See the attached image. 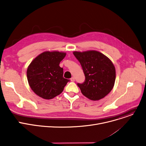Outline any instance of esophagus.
Returning <instances> with one entry per match:
<instances>
[{
  "mask_svg": "<svg viewBox=\"0 0 146 146\" xmlns=\"http://www.w3.org/2000/svg\"><path fill=\"white\" fill-rule=\"evenodd\" d=\"M70 80H71V81L74 82V81H75V78H74V77H72V78L70 79Z\"/></svg>",
  "mask_w": 146,
  "mask_h": 146,
  "instance_id": "obj_1",
  "label": "esophagus"
}]
</instances>
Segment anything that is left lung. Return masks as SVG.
<instances>
[{"label": "left lung", "instance_id": "8db88e82", "mask_svg": "<svg viewBox=\"0 0 146 146\" xmlns=\"http://www.w3.org/2000/svg\"><path fill=\"white\" fill-rule=\"evenodd\" d=\"M81 64L85 82L78 84L82 93L92 100L106 96L114 86L116 72L112 62L106 56L96 50L73 52Z\"/></svg>", "mask_w": 146, "mask_h": 146}]
</instances>
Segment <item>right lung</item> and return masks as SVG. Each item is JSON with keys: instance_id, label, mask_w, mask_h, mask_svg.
<instances>
[{"instance_id": "1", "label": "right lung", "mask_w": 146, "mask_h": 146, "mask_svg": "<svg viewBox=\"0 0 146 146\" xmlns=\"http://www.w3.org/2000/svg\"><path fill=\"white\" fill-rule=\"evenodd\" d=\"M66 53L46 51L31 61L27 68L29 85L33 92L44 99H52L59 95L69 80L63 77L60 62Z\"/></svg>"}]
</instances>
